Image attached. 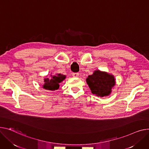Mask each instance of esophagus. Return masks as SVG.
Instances as JSON below:
<instances>
[{
  "instance_id": "esophagus-1",
  "label": "esophagus",
  "mask_w": 149,
  "mask_h": 149,
  "mask_svg": "<svg viewBox=\"0 0 149 149\" xmlns=\"http://www.w3.org/2000/svg\"><path fill=\"white\" fill-rule=\"evenodd\" d=\"M72 76L74 77H78L79 76V73L78 72H74V73H72Z\"/></svg>"
}]
</instances>
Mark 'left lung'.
<instances>
[{
	"label": "left lung",
	"mask_w": 149,
	"mask_h": 149,
	"mask_svg": "<svg viewBox=\"0 0 149 149\" xmlns=\"http://www.w3.org/2000/svg\"><path fill=\"white\" fill-rule=\"evenodd\" d=\"M86 81L92 93L101 97L110 95L112 87L115 85L113 75L99 70L95 71L92 75H88Z\"/></svg>",
	"instance_id": "1"
}]
</instances>
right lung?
<instances>
[{"mask_svg":"<svg viewBox=\"0 0 149 149\" xmlns=\"http://www.w3.org/2000/svg\"><path fill=\"white\" fill-rule=\"evenodd\" d=\"M51 76V79L48 78L44 79L45 83L43 85V88L49 91L57 90V89L59 88V83L65 80L66 76L61 74H57L56 75Z\"/></svg>","mask_w":149,"mask_h":149,"instance_id":"add662e5","label":"right lung"}]
</instances>
